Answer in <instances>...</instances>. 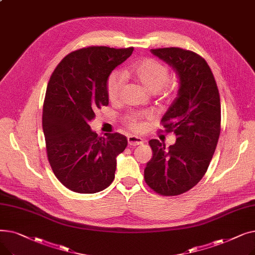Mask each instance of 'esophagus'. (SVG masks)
<instances>
[{"label": "esophagus", "instance_id": "1", "mask_svg": "<svg viewBox=\"0 0 255 255\" xmlns=\"http://www.w3.org/2000/svg\"><path fill=\"white\" fill-rule=\"evenodd\" d=\"M128 143L130 145H138V144H142L144 141V139L142 137L139 136H135V135H130L128 136Z\"/></svg>", "mask_w": 255, "mask_h": 255}]
</instances>
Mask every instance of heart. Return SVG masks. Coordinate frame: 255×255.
Wrapping results in <instances>:
<instances>
[{
    "label": "heart",
    "mask_w": 255,
    "mask_h": 255,
    "mask_svg": "<svg viewBox=\"0 0 255 255\" xmlns=\"http://www.w3.org/2000/svg\"><path fill=\"white\" fill-rule=\"evenodd\" d=\"M127 76H131L141 84L146 91L157 93L161 90L165 94H170L176 89L175 84H168V68L154 59L143 58L133 63L126 72ZM124 86V76L118 71L112 72L106 82V92L111 101L119 99L121 91ZM142 116L137 113H131L126 117V123L132 129L137 130L140 126L138 120Z\"/></svg>",
    "instance_id": "b5f03b06"
}]
</instances>
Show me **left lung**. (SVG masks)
Returning a JSON list of instances; mask_svg holds the SVG:
<instances>
[{
	"instance_id": "obj_1",
	"label": "left lung",
	"mask_w": 255,
	"mask_h": 255,
	"mask_svg": "<svg viewBox=\"0 0 255 255\" xmlns=\"http://www.w3.org/2000/svg\"><path fill=\"white\" fill-rule=\"evenodd\" d=\"M179 78L178 97L162 117L176 143L165 149L149 141L153 157L144 168V181L157 193L173 196L187 192L203 179L220 135L219 91L209 65L197 53L179 47L151 49Z\"/></svg>"
}]
</instances>
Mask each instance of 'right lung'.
Here are the masks:
<instances>
[{
  "label": "right lung",
  "instance_id": "obj_1",
  "mask_svg": "<svg viewBox=\"0 0 255 255\" xmlns=\"http://www.w3.org/2000/svg\"><path fill=\"white\" fill-rule=\"evenodd\" d=\"M132 51L80 48L67 55L49 78L42 114L47 158L58 180L74 192L96 193L115 179L117 156L128 140L120 133L100 137L89 122L109 105L107 77Z\"/></svg>",
  "mask_w": 255,
  "mask_h": 255
}]
</instances>
